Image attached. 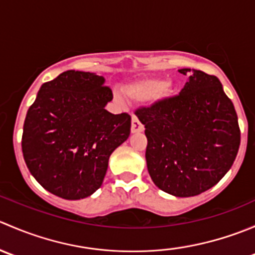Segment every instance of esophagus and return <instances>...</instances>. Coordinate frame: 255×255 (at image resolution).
Masks as SVG:
<instances>
[{"instance_id":"1","label":"esophagus","mask_w":255,"mask_h":255,"mask_svg":"<svg viewBox=\"0 0 255 255\" xmlns=\"http://www.w3.org/2000/svg\"><path fill=\"white\" fill-rule=\"evenodd\" d=\"M130 130H132V133H140L144 130V126L139 122V120H138L135 116H133L132 117V126H130Z\"/></svg>"}]
</instances>
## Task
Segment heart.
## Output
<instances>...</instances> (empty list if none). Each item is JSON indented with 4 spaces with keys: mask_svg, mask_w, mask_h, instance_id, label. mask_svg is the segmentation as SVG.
I'll list each match as a JSON object with an SVG mask.
<instances>
[{
    "mask_svg": "<svg viewBox=\"0 0 255 255\" xmlns=\"http://www.w3.org/2000/svg\"><path fill=\"white\" fill-rule=\"evenodd\" d=\"M173 91V84L160 76L138 79L125 87L126 97L132 102H143L150 99L151 101H160L170 96Z\"/></svg>",
    "mask_w": 255,
    "mask_h": 255,
    "instance_id": "b5f03b06",
    "label": "heart"
}]
</instances>
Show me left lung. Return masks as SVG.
Instances as JSON below:
<instances>
[{
    "label": "left lung",
    "instance_id": "left-lung-1",
    "mask_svg": "<svg viewBox=\"0 0 255 255\" xmlns=\"http://www.w3.org/2000/svg\"><path fill=\"white\" fill-rule=\"evenodd\" d=\"M189 75L175 97L137 110L148 139L149 175L163 191L190 197L215 186L233 165L241 144L238 117L216 76Z\"/></svg>",
    "mask_w": 255,
    "mask_h": 255
}]
</instances>
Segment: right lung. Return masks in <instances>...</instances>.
I'll list each match as a JSON object with an SVG mask.
<instances>
[{"label":"right lung","mask_w":255,"mask_h":255,"mask_svg":"<svg viewBox=\"0 0 255 255\" xmlns=\"http://www.w3.org/2000/svg\"><path fill=\"white\" fill-rule=\"evenodd\" d=\"M105 78L68 70L42 85L23 126L22 151L34 179L51 194L80 200L102 185L110 155L130 133L128 113L112 115Z\"/></svg>","instance_id":"obj_1"}]
</instances>
